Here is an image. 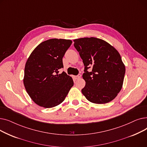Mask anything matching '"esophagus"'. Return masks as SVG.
<instances>
[{
    "mask_svg": "<svg viewBox=\"0 0 147 147\" xmlns=\"http://www.w3.org/2000/svg\"><path fill=\"white\" fill-rule=\"evenodd\" d=\"M81 78V75L80 74H78V76H74V78L76 79V80H78V79H79L80 78Z\"/></svg>",
    "mask_w": 147,
    "mask_h": 147,
    "instance_id": "esophagus-1",
    "label": "esophagus"
}]
</instances>
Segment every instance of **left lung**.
I'll list each match as a JSON object with an SVG mask.
<instances>
[{
	"mask_svg": "<svg viewBox=\"0 0 147 147\" xmlns=\"http://www.w3.org/2000/svg\"><path fill=\"white\" fill-rule=\"evenodd\" d=\"M73 41L84 65L82 77L86 84L82 89L83 95L92 103L111 101L121 90L125 74L120 53L101 38L84 37ZM89 67L91 72L87 71Z\"/></svg>",
	"mask_w": 147,
	"mask_h": 147,
	"instance_id": "left-lung-1",
	"label": "left lung"
}]
</instances>
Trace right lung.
Listing matches in <instances>:
<instances>
[{"instance_id": "obj_1", "label": "right lung", "mask_w": 147, "mask_h": 147, "mask_svg": "<svg viewBox=\"0 0 147 147\" xmlns=\"http://www.w3.org/2000/svg\"><path fill=\"white\" fill-rule=\"evenodd\" d=\"M72 41L51 38L38 45L31 53L24 68L23 83L27 94L38 105L52 108L64 101L73 86L71 77L59 69Z\"/></svg>"}]
</instances>
